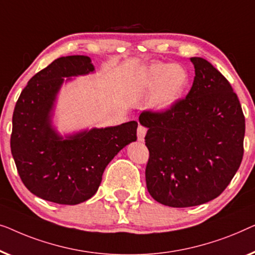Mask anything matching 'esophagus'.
Instances as JSON below:
<instances>
[{
  "instance_id": "1",
  "label": "esophagus",
  "mask_w": 255,
  "mask_h": 255,
  "mask_svg": "<svg viewBox=\"0 0 255 255\" xmlns=\"http://www.w3.org/2000/svg\"><path fill=\"white\" fill-rule=\"evenodd\" d=\"M145 134H146V128H144L143 126H138V128H137V139L139 142L144 141Z\"/></svg>"
}]
</instances>
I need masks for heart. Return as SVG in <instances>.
Masks as SVG:
<instances>
[{
    "mask_svg": "<svg viewBox=\"0 0 255 255\" xmlns=\"http://www.w3.org/2000/svg\"><path fill=\"white\" fill-rule=\"evenodd\" d=\"M191 83L187 68L179 63L153 62L142 71L137 93L151 97L150 107L157 113H166L182 99Z\"/></svg>",
    "mask_w": 255,
    "mask_h": 255,
    "instance_id": "1",
    "label": "heart"
}]
</instances>
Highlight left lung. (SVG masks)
I'll return each mask as SVG.
<instances>
[{
  "label": "left lung",
  "instance_id": "8db88e82",
  "mask_svg": "<svg viewBox=\"0 0 255 255\" xmlns=\"http://www.w3.org/2000/svg\"><path fill=\"white\" fill-rule=\"evenodd\" d=\"M191 91L166 113L143 112L150 152L146 188L157 202L173 208L214 200L238 171L244 153V118L227 78L202 57H191Z\"/></svg>",
  "mask_w": 255,
  "mask_h": 255
}]
</instances>
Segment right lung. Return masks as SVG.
I'll use <instances>...</instances> for the list:
<instances>
[{"mask_svg": "<svg viewBox=\"0 0 255 255\" xmlns=\"http://www.w3.org/2000/svg\"><path fill=\"white\" fill-rule=\"evenodd\" d=\"M93 73L89 56L59 57L28 81L17 100L10 146L21 181L38 198L70 206L92 198L109 163L137 138L136 121L67 134L57 130L62 85Z\"/></svg>", "mask_w": 255, "mask_h": 255, "instance_id": "right-lung-1", "label": "right lung"}]
</instances>
